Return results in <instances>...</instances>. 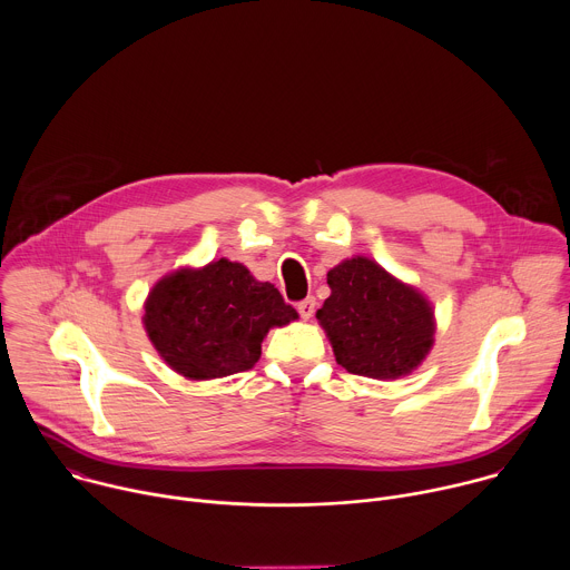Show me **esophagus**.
Instances as JSON below:
<instances>
[{
	"mask_svg": "<svg viewBox=\"0 0 570 570\" xmlns=\"http://www.w3.org/2000/svg\"><path fill=\"white\" fill-rule=\"evenodd\" d=\"M297 311H299V315L304 320H308L313 315V311H315V297H304L302 302H297Z\"/></svg>",
	"mask_w": 570,
	"mask_h": 570,
	"instance_id": "obj_1",
	"label": "esophagus"
}]
</instances>
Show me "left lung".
I'll use <instances>...</instances> for the list:
<instances>
[{
  "label": "left lung",
  "mask_w": 570,
  "mask_h": 570,
  "mask_svg": "<svg viewBox=\"0 0 570 570\" xmlns=\"http://www.w3.org/2000/svg\"><path fill=\"white\" fill-rule=\"evenodd\" d=\"M327 284L332 295L315 317L347 372L396 379L422 363L433 345V311L417 291L365 257L330 271Z\"/></svg>",
  "instance_id": "obj_1"
}]
</instances>
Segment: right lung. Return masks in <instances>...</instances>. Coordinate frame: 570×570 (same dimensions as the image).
I'll use <instances>...</instances> for the list:
<instances>
[{"label":"right lung","instance_id":"right-lung-1","mask_svg":"<svg viewBox=\"0 0 570 570\" xmlns=\"http://www.w3.org/2000/svg\"><path fill=\"white\" fill-rule=\"evenodd\" d=\"M144 308L150 343L189 379L253 370L268 330L297 317L273 284L227 259L157 282Z\"/></svg>","mask_w":570,"mask_h":570}]
</instances>
